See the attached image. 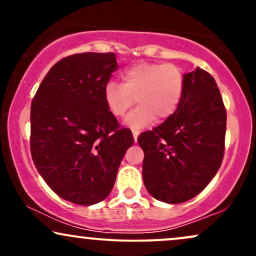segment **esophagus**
<instances>
[{"label":"esophagus","instance_id":"1","mask_svg":"<svg viewBox=\"0 0 256 256\" xmlns=\"http://www.w3.org/2000/svg\"><path fill=\"white\" fill-rule=\"evenodd\" d=\"M132 134H134V142H137L138 134H140V132H138V131H134V132H132Z\"/></svg>","mask_w":256,"mask_h":256}]
</instances>
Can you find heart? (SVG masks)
Wrapping results in <instances>:
<instances>
[{"mask_svg":"<svg viewBox=\"0 0 256 256\" xmlns=\"http://www.w3.org/2000/svg\"><path fill=\"white\" fill-rule=\"evenodd\" d=\"M184 73L173 64L140 62L122 73V84L110 80L104 90L107 110L116 118H122L134 106L125 122L138 130L158 122L168 119L178 110L184 94Z\"/></svg>","mask_w":256,"mask_h":256,"instance_id":"1","label":"heart"}]
</instances>
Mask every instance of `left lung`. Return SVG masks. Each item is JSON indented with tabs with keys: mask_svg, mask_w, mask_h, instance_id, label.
Wrapping results in <instances>:
<instances>
[{
	"mask_svg": "<svg viewBox=\"0 0 256 256\" xmlns=\"http://www.w3.org/2000/svg\"><path fill=\"white\" fill-rule=\"evenodd\" d=\"M184 79L178 110L138 137L144 152L146 190L166 204H182L198 195L224 158L226 110L218 85L200 67Z\"/></svg>",
	"mask_w": 256,
	"mask_h": 256,
	"instance_id": "1",
	"label": "left lung"
}]
</instances>
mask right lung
<instances>
[{
  "mask_svg": "<svg viewBox=\"0 0 256 256\" xmlns=\"http://www.w3.org/2000/svg\"><path fill=\"white\" fill-rule=\"evenodd\" d=\"M116 68L114 52L70 55L52 67L32 100V160L52 192L73 204L104 201L134 144L131 130L104 104Z\"/></svg>",
  "mask_w": 256,
  "mask_h": 256,
  "instance_id": "add662e5",
  "label": "right lung"
}]
</instances>
